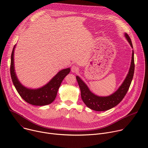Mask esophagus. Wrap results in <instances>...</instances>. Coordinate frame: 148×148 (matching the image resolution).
I'll use <instances>...</instances> for the list:
<instances>
[{
    "mask_svg": "<svg viewBox=\"0 0 148 148\" xmlns=\"http://www.w3.org/2000/svg\"><path fill=\"white\" fill-rule=\"evenodd\" d=\"M71 71L73 73H77L78 71V68L75 66H73L71 67Z\"/></svg>",
    "mask_w": 148,
    "mask_h": 148,
    "instance_id": "obj_1",
    "label": "esophagus"
}]
</instances>
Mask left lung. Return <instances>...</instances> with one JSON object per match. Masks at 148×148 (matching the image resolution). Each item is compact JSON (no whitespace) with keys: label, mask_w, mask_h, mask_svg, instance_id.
Here are the masks:
<instances>
[{"label":"left lung","mask_w":148,"mask_h":148,"mask_svg":"<svg viewBox=\"0 0 148 148\" xmlns=\"http://www.w3.org/2000/svg\"><path fill=\"white\" fill-rule=\"evenodd\" d=\"M125 37L133 49L132 41L130 36L126 33H125ZM134 50H132L131 66L127 75L118 89L112 94L106 97L98 96L92 92L87 84L79 78V77L77 75L76 79L81 90L82 100L87 107L96 111H104L115 107L123 99L126 94L127 93L134 77Z\"/></svg>","instance_id":"1"}]
</instances>
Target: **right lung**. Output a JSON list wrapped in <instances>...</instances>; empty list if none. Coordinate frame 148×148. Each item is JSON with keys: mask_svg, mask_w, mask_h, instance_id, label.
<instances>
[{"mask_svg": "<svg viewBox=\"0 0 148 148\" xmlns=\"http://www.w3.org/2000/svg\"><path fill=\"white\" fill-rule=\"evenodd\" d=\"M15 45L12 50L10 63V75L13 85L17 92L26 102L36 105L44 106L51 103L55 99L58 90L62 80L70 72V68L60 71L46 85L36 89L27 88L19 81L14 69V52Z\"/></svg>", "mask_w": 148, "mask_h": 148, "instance_id": "1", "label": "right lung"}]
</instances>
